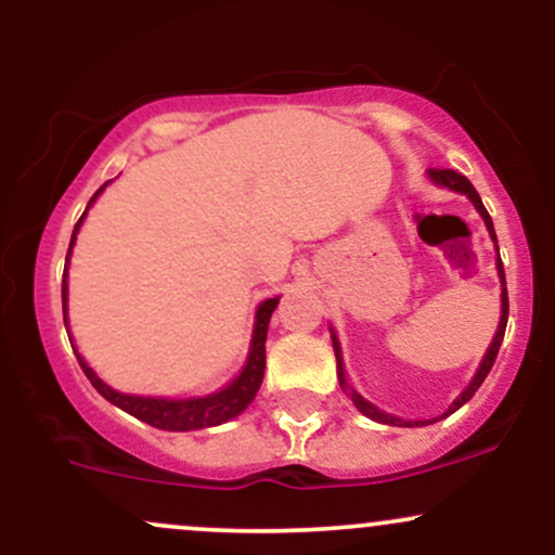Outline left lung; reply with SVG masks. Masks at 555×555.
<instances>
[{
  "label": "left lung",
  "mask_w": 555,
  "mask_h": 555,
  "mask_svg": "<svg viewBox=\"0 0 555 555\" xmlns=\"http://www.w3.org/2000/svg\"><path fill=\"white\" fill-rule=\"evenodd\" d=\"M430 180H436L438 184H443V188L456 190V193H464V195H467L469 201L475 203V208H477V211H480L482 219H486V227L490 229V237H493V242H495V232H493V221H490V214L486 211V206H482L480 195H477V190L473 188V182H469L467 177L460 175V171H454V169H430ZM499 273H501V284H503V292H501V323H499V331H495V339H493V344H490V349L486 352V358H482V365H480V371H477V375L473 378V384H469L467 388H464L462 397L456 399L454 404L449 406V412H446V415H451V412H454V410H460V406L464 404V401H469V399L475 397V391H477V388H480L482 380H486V375L490 373V367H493L495 354H499V347H501V341H503V331H506V321H508V292H506V276H503L501 258H499ZM334 352H336V373H339L341 386H344L341 349H339V341H336V336H334ZM352 401H354V406H358V410L362 412V415H367L371 420H378V423H386V425H401V428H415V425H425L423 420H420V423H410V420H399V417L386 415V412L375 410V406L371 404V401H365V399L360 397V393H354V391H352Z\"/></svg>",
  "instance_id": "8db88e82"
}]
</instances>
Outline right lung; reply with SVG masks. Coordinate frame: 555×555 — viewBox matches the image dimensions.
I'll return each mask as SVG.
<instances>
[{
    "instance_id": "1",
    "label": "right lung",
    "mask_w": 555,
    "mask_h": 555,
    "mask_svg": "<svg viewBox=\"0 0 555 555\" xmlns=\"http://www.w3.org/2000/svg\"><path fill=\"white\" fill-rule=\"evenodd\" d=\"M106 184H101L99 190H95V195L91 197V203L99 197L101 190H104ZM86 216V214H82ZM82 216L80 221L75 224V232H73V240H69V250H73V242H75V234H78V227L82 224ZM69 250H67V258H69ZM279 305V297L273 299H266L263 305L258 308L256 313V331H253V344H250V358H247V365L245 371L240 373L237 380H232L224 391L219 393H211V397H203V399H151V397H130V393H119L114 391L104 384V380L95 375L91 367L82 362V358L78 352H75V358H78L82 373L88 375V380H91L95 391L101 393L106 401H112V404H117L119 410H125L127 415L143 420V423L154 425V428H162V430H201V428H211V425H221L227 423V420L237 417L242 410H245L247 404H250L253 399H256L260 384H263V371H266V334H269V321H271V313L273 308ZM62 310L67 313V271H65V279H62ZM67 326V323H65Z\"/></svg>"
}]
</instances>
